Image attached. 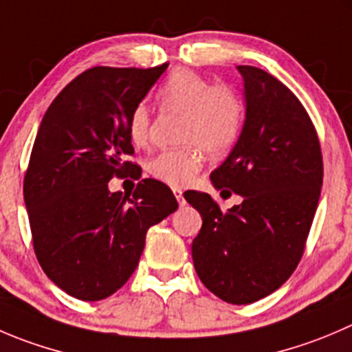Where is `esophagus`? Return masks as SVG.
Here are the masks:
<instances>
[{"label":"esophagus","instance_id":"esophagus-1","mask_svg":"<svg viewBox=\"0 0 352 352\" xmlns=\"http://www.w3.org/2000/svg\"><path fill=\"white\" fill-rule=\"evenodd\" d=\"M173 194H175L177 201H179V206H180V208L186 206V199H184V192H182V189H173Z\"/></svg>","mask_w":352,"mask_h":352}]
</instances>
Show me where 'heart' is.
I'll return each instance as SVG.
<instances>
[{"instance_id": "heart-1", "label": "heart", "mask_w": 352, "mask_h": 352, "mask_svg": "<svg viewBox=\"0 0 352 352\" xmlns=\"http://www.w3.org/2000/svg\"><path fill=\"white\" fill-rule=\"evenodd\" d=\"M158 103L163 111L182 115L180 141L186 146L168 149L149 162L155 179L172 187L189 186L204 163V151L218 156L237 139L242 122V103L227 85H210L190 70H175L160 87ZM151 134V113L144 104L134 108L129 118V138L142 148Z\"/></svg>"}]
</instances>
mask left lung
<instances>
[{
    "instance_id": "left-lung-1",
    "label": "left lung",
    "mask_w": 352,
    "mask_h": 352,
    "mask_svg": "<svg viewBox=\"0 0 352 352\" xmlns=\"http://www.w3.org/2000/svg\"><path fill=\"white\" fill-rule=\"evenodd\" d=\"M237 70L244 78V125L211 182L242 203L221 211L206 192L184 197L203 217L192 241L197 277L225 302L249 305L277 291L298 267L318 206L323 162L311 118L291 89L261 68Z\"/></svg>"
}]
</instances>
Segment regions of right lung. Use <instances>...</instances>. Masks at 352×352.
I'll return each instance as SVG.
<instances>
[{"label": "right lung", "mask_w": 352, "mask_h": 352, "mask_svg": "<svg viewBox=\"0 0 352 352\" xmlns=\"http://www.w3.org/2000/svg\"><path fill=\"white\" fill-rule=\"evenodd\" d=\"M168 63L94 67L54 98L23 179L34 251L44 274L72 298L100 301L138 267L149 227L179 208L165 184L144 179L131 194L108 182L138 168L129 118Z\"/></svg>", "instance_id": "right-lung-1"}]
</instances>
